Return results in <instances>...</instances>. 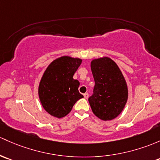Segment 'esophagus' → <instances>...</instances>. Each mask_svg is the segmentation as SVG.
I'll use <instances>...</instances> for the list:
<instances>
[{"mask_svg":"<svg viewBox=\"0 0 160 160\" xmlns=\"http://www.w3.org/2000/svg\"><path fill=\"white\" fill-rule=\"evenodd\" d=\"M83 97H84L85 99H87V98H88V97H89V94L87 93H86L83 94Z\"/></svg>","mask_w":160,"mask_h":160,"instance_id":"34e87169","label":"esophagus"}]
</instances>
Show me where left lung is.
<instances>
[{
  "instance_id": "left-lung-1",
  "label": "left lung",
  "mask_w": 160,
  "mask_h": 160,
  "mask_svg": "<svg viewBox=\"0 0 160 160\" xmlns=\"http://www.w3.org/2000/svg\"><path fill=\"white\" fill-rule=\"evenodd\" d=\"M90 67L95 81L93 94L88 99L92 111L100 120H113L128 99L125 78L117 63L107 57L94 59Z\"/></svg>"
}]
</instances>
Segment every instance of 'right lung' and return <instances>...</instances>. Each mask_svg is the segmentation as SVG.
Returning <instances> with one entry per match:
<instances>
[{
	"mask_svg": "<svg viewBox=\"0 0 160 160\" xmlns=\"http://www.w3.org/2000/svg\"><path fill=\"white\" fill-rule=\"evenodd\" d=\"M82 60L68 56L50 63L40 80L38 94L43 109L58 118L67 116L83 96L79 93L80 82L73 78Z\"/></svg>",
	"mask_w": 160,
	"mask_h": 160,
	"instance_id": "add662e5",
	"label": "right lung"
}]
</instances>
